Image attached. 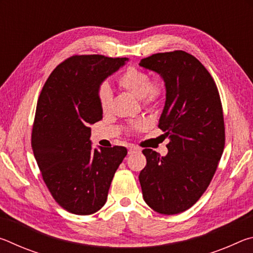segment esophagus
<instances>
[{
    "mask_svg": "<svg viewBox=\"0 0 253 253\" xmlns=\"http://www.w3.org/2000/svg\"><path fill=\"white\" fill-rule=\"evenodd\" d=\"M136 152H139V149L137 148V147L130 146L129 148H128V154H129V155H131V154H134V153H136Z\"/></svg>",
    "mask_w": 253,
    "mask_h": 253,
    "instance_id": "obj_1",
    "label": "esophagus"
}]
</instances>
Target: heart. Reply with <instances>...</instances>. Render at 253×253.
Wrapping results in <instances>:
<instances>
[{"mask_svg":"<svg viewBox=\"0 0 253 253\" xmlns=\"http://www.w3.org/2000/svg\"><path fill=\"white\" fill-rule=\"evenodd\" d=\"M118 84L126 91L132 93L140 99H144L145 104L147 105L155 104L165 92V84L162 80H152L151 76L146 71L135 66L128 67L119 76ZM111 99H113V95H111V90L108 85H101L98 90V101H99L100 108L104 113L109 110ZM139 127V124L135 125V128Z\"/></svg>","mask_w":253,"mask_h":253,"instance_id":"b5f03b06","label":"heart"}]
</instances>
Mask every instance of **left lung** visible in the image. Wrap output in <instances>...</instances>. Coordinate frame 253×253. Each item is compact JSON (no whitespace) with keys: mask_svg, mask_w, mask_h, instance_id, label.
<instances>
[{"mask_svg":"<svg viewBox=\"0 0 253 253\" xmlns=\"http://www.w3.org/2000/svg\"><path fill=\"white\" fill-rule=\"evenodd\" d=\"M139 66L164 80L166 100L158 127L169 139L166 156L143 149L147 162L138 177L143 198L154 211L178 214L202 196L223 153L220 95L205 67L185 51L153 54Z\"/></svg>","mask_w":253,"mask_h":253,"instance_id":"left-lung-1","label":"left lung"}]
</instances>
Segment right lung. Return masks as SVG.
Listing matches in <instances>:
<instances>
[{"mask_svg":"<svg viewBox=\"0 0 253 253\" xmlns=\"http://www.w3.org/2000/svg\"><path fill=\"white\" fill-rule=\"evenodd\" d=\"M128 58L72 55L51 72L38 99L32 149L42 178L60 207L89 215L107 201L127 155L124 146L91 147L90 125L102 119L98 90Z\"/></svg>","mask_w":253,"mask_h":253,"instance_id":"obj_1","label":"right lung"}]
</instances>
